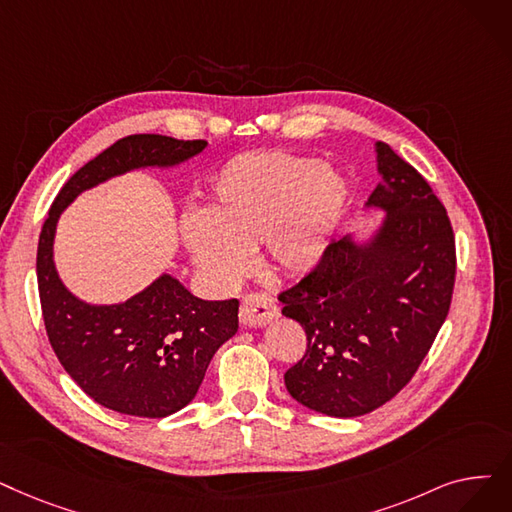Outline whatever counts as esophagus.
Returning a JSON list of instances; mask_svg holds the SVG:
<instances>
[{"label":"esophagus","mask_w":512,"mask_h":512,"mask_svg":"<svg viewBox=\"0 0 512 512\" xmlns=\"http://www.w3.org/2000/svg\"><path fill=\"white\" fill-rule=\"evenodd\" d=\"M238 316L244 326H265L278 316V305L268 295L251 293L242 297Z\"/></svg>","instance_id":"obj_1"}]
</instances>
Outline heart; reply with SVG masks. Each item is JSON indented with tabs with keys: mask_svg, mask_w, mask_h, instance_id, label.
Instances as JSON below:
<instances>
[{
	"mask_svg": "<svg viewBox=\"0 0 512 512\" xmlns=\"http://www.w3.org/2000/svg\"><path fill=\"white\" fill-rule=\"evenodd\" d=\"M347 203V182L320 159L286 150L242 154L219 173L207 217L184 221L186 247L207 278L232 282L251 249L280 276H303L324 259Z\"/></svg>",
	"mask_w": 512,
	"mask_h": 512,
	"instance_id": "obj_1",
	"label": "heart"
}]
</instances>
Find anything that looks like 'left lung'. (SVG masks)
<instances>
[{"instance_id": "left-lung-1", "label": "left lung", "mask_w": 512, "mask_h": 512, "mask_svg": "<svg viewBox=\"0 0 512 512\" xmlns=\"http://www.w3.org/2000/svg\"><path fill=\"white\" fill-rule=\"evenodd\" d=\"M381 182L366 207L385 211L374 236L330 242L324 259L278 295L307 335L284 385L299 404L353 418L402 391L446 322L456 244L446 207L410 163L376 142Z\"/></svg>"}]
</instances>
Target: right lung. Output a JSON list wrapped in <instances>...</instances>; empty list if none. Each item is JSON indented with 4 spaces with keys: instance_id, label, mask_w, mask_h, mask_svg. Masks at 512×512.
Returning a JSON list of instances; mask_svg holds the SVG:
<instances>
[{
    "instance_id": "1",
    "label": "right lung",
    "mask_w": 512,
    "mask_h": 512,
    "mask_svg": "<svg viewBox=\"0 0 512 512\" xmlns=\"http://www.w3.org/2000/svg\"><path fill=\"white\" fill-rule=\"evenodd\" d=\"M205 146L157 133L117 140L62 186L41 228L37 286L50 345L71 379L108 410L163 418L190 404L215 351L236 335L238 299L203 301L163 274L123 303H85L56 272L58 217L83 190L133 169L175 167Z\"/></svg>"
}]
</instances>
